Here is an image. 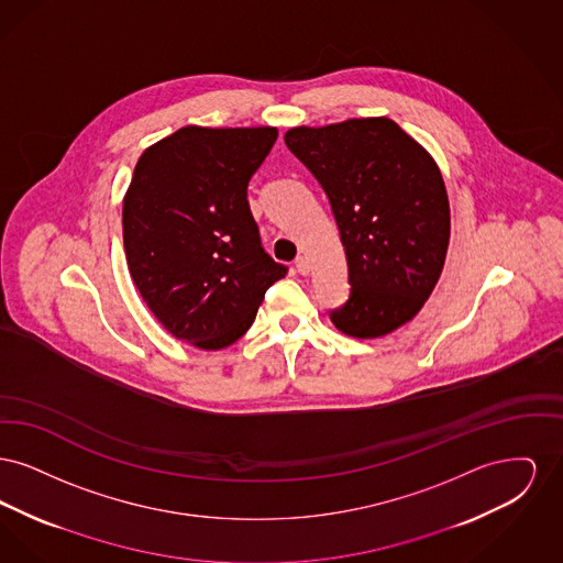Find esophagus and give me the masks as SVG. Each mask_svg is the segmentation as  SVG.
<instances>
[{"label":"esophagus","mask_w":563,"mask_h":563,"mask_svg":"<svg viewBox=\"0 0 563 563\" xmlns=\"http://www.w3.org/2000/svg\"><path fill=\"white\" fill-rule=\"evenodd\" d=\"M295 269H297L301 276H308V272H310L308 260H306V257H297V260H295Z\"/></svg>","instance_id":"34e87169"}]
</instances>
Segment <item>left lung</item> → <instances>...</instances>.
Returning a JSON list of instances; mask_svg holds the SVG:
<instances>
[{
  "label": "left lung",
  "instance_id": "left-lung-1",
  "mask_svg": "<svg viewBox=\"0 0 563 563\" xmlns=\"http://www.w3.org/2000/svg\"><path fill=\"white\" fill-rule=\"evenodd\" d=\"M317 177L349 262V301L331 310L352 338H379L429 299L450 244V200L429 152L388 118H354L285 133Z\"/></svg>",
  "mask_w": 563,
  "mask_h": 563
}]
</instances>
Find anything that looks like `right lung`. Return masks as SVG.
Wrapping results in <instances>:
<instances>
[{"instance_id": "obj_1", "label": "right lung", "mask_w": 563, "mask_h": 563, "mask_svg": "<svg viewBox=\"0 0 563 563\" xmlns=\"http://www.w3.org/2000/svg\"><path fill=\"white\" fill-rule=\"evenodd\" d=\"M276 136L274 126H184L134 166L122 207L131 276L162 327L196 349L234 344L287 274L246 200Z\"/></svg>"}]
</instances>
